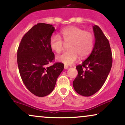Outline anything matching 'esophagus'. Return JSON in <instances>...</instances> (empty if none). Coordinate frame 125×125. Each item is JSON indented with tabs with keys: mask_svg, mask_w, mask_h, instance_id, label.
Returning a JSON list of instances; mask_svg holds the SVG:
<instances>
[{
	"mask_svg": "<svg viewBox=\"0 0 125 125\" xmlns=\"http://www.w3.org/2000/svg\"><path fill=\"white\" fill-rule=\"evenodd\" d=\"M64 68L65 69H67L69 68V66L67 65H66V64H64Z\"/></svg>",
	"mask_w": 125,
	"mask_h": 125,
	"instance_id": "obj_1",
	"label": "esophagus"
}]
</instances>
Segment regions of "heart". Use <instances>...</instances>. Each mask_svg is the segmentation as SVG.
<instances>
[{"instance_id": "b5f03b06", "label": "heart", "mask_w": 125, "mask_h": 125, "mask_svg": "<svg viewBox=\"0 0 125 125\" xmlns=\"http://www.w3.org/2000/svg\"><path fill=\"white\" fill-rule=\"evenodd\" d=\"M60 33L65 42L69 43V50L57 56L58 61L70 65L74 63L79 56L84 58L91 53L94 45L92 33L76 26L64 28ZM61 38L58 35H52L49 39L50 48L56 53H59L63 49L64 43Z\"/></svg>"}]
</instances>
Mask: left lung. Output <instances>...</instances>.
Instances as JSON below:
<instances>
[{
	"label": "left lung",
	"instance_id": "obj_1",
	"mask_svg": "<svg viewBox=\"0 0 125 125\" xmlns=\"http://www.w3.org/2000/svg\"><path fill=\"white\" fill-rule=\"evenodd\" d=\"M95 44L87 59L76 66L78 74L73 82L75 91L89 97L103 87L112 64V55L109 41L98 25L93 26Z\"/></svg>",
	"mask_w": 125,
	"mask_h": 125
}]
</instances>
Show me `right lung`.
<instances>
[{
  "label": "right lung",
  "instance_id": "right-lung-1",
  "mask_svg": "<svg viewBox=\"0 0 125 125\" xmlns=\"http://www.w3.org/2000/svg\"><path fill=\"white\" fill-rule=\"evenodd\" d=\"M55 30L52 25L38 23L23 36L18 48L20 74L27 88L38 97H45L53 91L64 69L61 62L48 66L55 60L49 46V39Z\"/></svg>",
  "mask_w": 125,
  "mask_h": 125
}]
</instances>
